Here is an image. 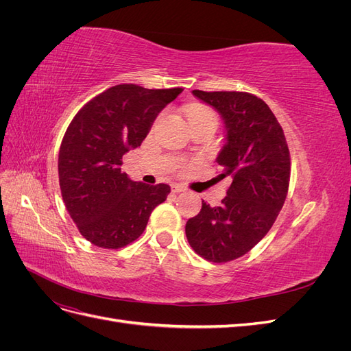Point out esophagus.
Here are the masks:
<instances>
[{"label":"esophagus","mask_w":351,"mask_h":351,"mask_svg":"<svg viewBox=\"0 0 351 351\" xmlns=\"http://www.w3.org/2000/svg\"><path fill=\"white\" fill-rule=\"evenodd\" d=\"M171 190H173V193H182V192H186V187L183 184L176 183L171 186Z\"/></svg>","instance_id":"34e87169"}]
</instances>
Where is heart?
Listing matches in <instances>:
<instances>
[{
    "label": "heart",
    "mask_w": 351,
    "mask_h": 351,
    "mask_svg": "<svg viewBox=\"0 0 351 351\" xmlns=\"http://www.w3.org/2000/svg\"><path fill=\"white\" fill-rule=\"evenodd\" d=\"M206 114H212V115H215L214 112L209 111V110H206V108H196V110H193L192 112H190L189 120H190V119H193V117H199V115H206Z\"/></svg>",
    "instance_id": "1"
}]
</instances>
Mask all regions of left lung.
<instances>
[{
	"mask_svg": "<svg viewBox=\"0 0 351 351\" xmlns=\"http://www.w3.org/2000/svg\"><path fill=\"white\" fill-rule=\"evenodd\" d=\"M224 121L226 145L217 156L219 178H231L219 206L202 200L186 224L192 249L209 262L234 261L267 236L290 183V152L282 127L261 98L247 92H192Z\"/></svg>",
	"mask_w": 351,
	"mask_h": 351,
	"instance_id": "left-lung-1",
	"label": "left lung"
}]
</instances>
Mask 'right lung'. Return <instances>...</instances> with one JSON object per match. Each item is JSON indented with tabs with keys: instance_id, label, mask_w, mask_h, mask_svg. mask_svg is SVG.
<instances>
[{
	"instance_id": "obj_1",
	"label": "right lung",
	"mask_w": 351,
	"mask_h": 351,
	"mask_svg": "<svg viewBox=\"0 0 351 351\" xmlns=\"http://www.w3.org/2000/svg\"><path fill=\"white\" fill-rule=\"evenodd\" d=\"M182 88L146 89L117 84L76 114L62 137L58 177L62 200L80 234L104 249H120L146 228L168 184L133 182L121 171L123 155L141 146Z\"/></svg>"
}]
</instances>
